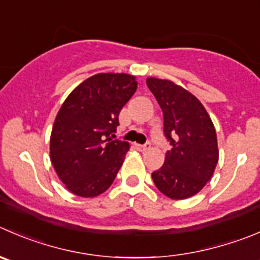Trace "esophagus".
I'll return each mask as SVG.
<instances>
[{
    "mask_svg": "<svg viewBox=\"0 0 260 260\" xmlns=\"http://www.w3.org/2000/svg\"><path fill=\"white\" fill-rule=\"evenodd\" d=\"M150 147H151L150 143H146V145H136V148H137L138 151H146Z\"/></svg>",
    "mask_w": 260,
    "mask_h": 260,
    "instance_id": "34e87169",
    "label": "esophagus"
}]
</instances>
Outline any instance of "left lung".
Here are the masks:
<instances>
[{"label":"left lung","instance_id":"1","mask_svg":"<svg viewBox=\"0 0 260 260\" xmlns=\"http://www.w3.org/2000/svg\"><path fill=\"white\" fill-rule=\"evenodd\" d=\"M148 89L164 113V132L173 146L152 173L156 188L171 200L200 193L218 162L215 125L202 103L170 80L148 77Z\"/></svg>","mask_w":260,"mask_h":260}]
</instances>
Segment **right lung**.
Segmentation results:
<instances>
[{"instance_id":"1","label":"right lung","mask_w":260,"mask_h":260,"mask_svg":"<svg viewBox=\"0 0 260 260\" xmlns=\"http://www.w3.org/2000/svg\"><path fill=\"white\" fill-rule=\"evenodd\" d=\"M137 90L136 76L96 74L63 102L50 133V161L75 196L96 197L114 181L129 143L112 140L119 113Z\"/></svg>"}]
</instances>
